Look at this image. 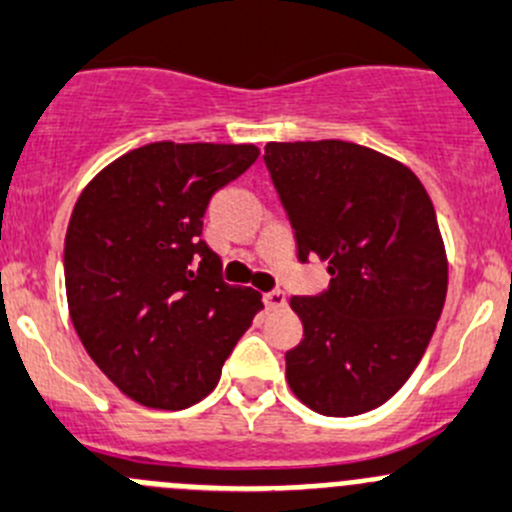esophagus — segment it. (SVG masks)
Masks as SVG:
<instances>
[{
  "mask_svg": "<svg viewBox=\"0 0 512 512\" xmlns=\"http://www.w3.org/2000/svg\"><path fill=\"white\" fill-rule=\"evenodd\" d=\"M264 304L269 311H279L286 306V294L284 291H269V294H264Z\"/></svg>",
  "mask_w": 512,
  "mask_h": 512,
  "instance_id": "esophagus-1",
  "label": "esophagus"
}]
</instances>
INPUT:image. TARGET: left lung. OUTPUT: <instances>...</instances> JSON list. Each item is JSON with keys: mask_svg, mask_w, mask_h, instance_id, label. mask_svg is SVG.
Masks as SVG:
<instances>
[{"mask_svg": "<svg viewBox=\"0 0 512 512\" xmlns=\"http://www.w3.org/2000/svg\"><path fill=\"white\" fill-rule=\"evenodd\" d=\"M264 160L299 259L332 274L324 294L291 296L304 339L286 382L319 415H362L410 379L445 306L435 208L407 165L347 140L269 143Z\"/></svg>", "mask_w": 512, "mask_h": 512, "instance_id": "left-lung-1", "label": "left lung"}]
</instances>
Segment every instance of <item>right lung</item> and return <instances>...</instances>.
<instances>
[{
    "label": "right lung",
    "instance_id": "add662e5",
    "mask_svg": "<svg viewBox=\"0 0 512 512\" xmlns=\"http://www.w3.org/2000/svg\"><path fill=\"white\" fill-rule=\"evenodd\" d=\"M256 158V145L163 140L120 155L77 198L65 236L70 319L92 362L140 405L201 402L264 309L259 291L221 279L201 238L213 193Z\"/></svg>",
    "mask_w": 512,
    "mask_h": 512
}]
</instances>
